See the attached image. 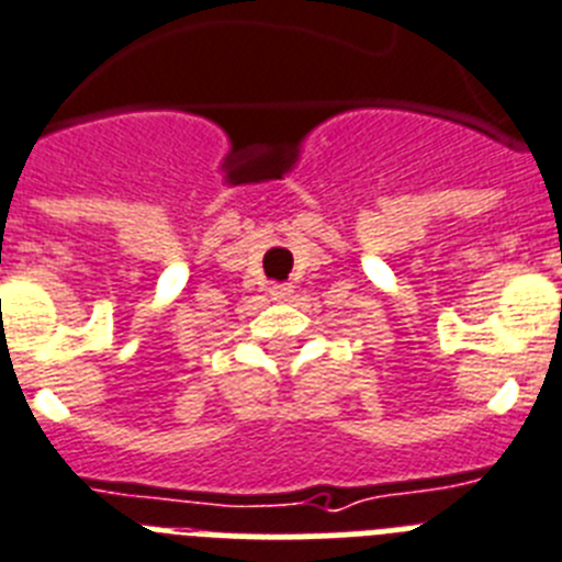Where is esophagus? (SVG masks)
I'll use <instances>...</instances> for the list:
<instances>
[{
	"label": "esophagus",
	"mask_w": 562,
	"mask_h": 562,
	"mask_svg": "<svg viewBox=\"0 0 562 562\" xmlns=\"http://www.w3.org/2000/svg\"><path fill=\"white\" fill-rule=\"evenodd\" d=\"M291 291H294V288L285 285V282H280V285H271V296H274V300H288V296H291Z\"/></svg>",
	"instance_id": "1"
}]
</instances>
